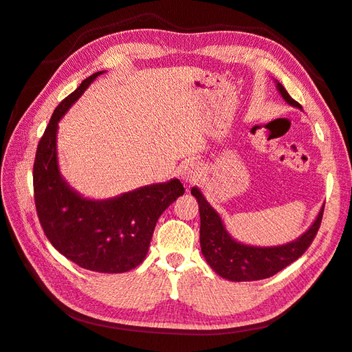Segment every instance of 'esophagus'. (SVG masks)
<instances>
[{
  "mask_svg": "<svg viewBox=\"0 0 352 352\" xmlns=\"http://www.w3.org/2000/svg\"><path fill=\"white\" fill-rule=\"evenodd\" d=\"M179 175H182L183 182L186 184H193L197 179L202 177V168L199 165V162L196 160H187L179 168Z\"/></svg>",
  "mask_w": 352,
  "mask_h": 352,
  "instance_id": "obj_1",
  "label": "esophagus"
}]
</instances>
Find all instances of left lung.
<instances>
[{"instance_id":"1","label":"left lung","mask_w":352,"mask_h":352,"mask_svg":"<svg viewBox=\"0 0 352 352\" xmlns=\"http://www.w3.org/2000/svg\"><path fill=\"white\" fill-rule=\"evenodd\" d=\"M276 89L287 104L302 110V105L288 95L279 82H276ZM192 195L199 204L201 250L206 263L215 274L235 283L257 281V279L274 276L279 270L292 265L312 244L324 212L322 205L312 226L292 242L276 247H254L242 244L230 236L220 214L205 199L199 188L193 187Z\"/></svg>"}]
</instances>
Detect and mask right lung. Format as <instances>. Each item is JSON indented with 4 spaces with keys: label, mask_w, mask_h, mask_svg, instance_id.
<instances>
[{
    "label": "right lung",
    "mask_w": 352,
    "mask_h": 352,
    "mask_svg": "<svg viewBox=\"0 0 352 352\" xmlns=\"http://www.w3.org/2000/svg\"><path fill=\"white\" fill-rule=\"evenodd\" d=\"M102 73L87 77L53 111L35 155L34 197L44 235L62 256L94 272L122 274L142 263L159 217L184 187L173 178L96 201L77 193L60 175L58 123Z\"/></svg>",
    "instance_id": "1"
}]
</instances>
